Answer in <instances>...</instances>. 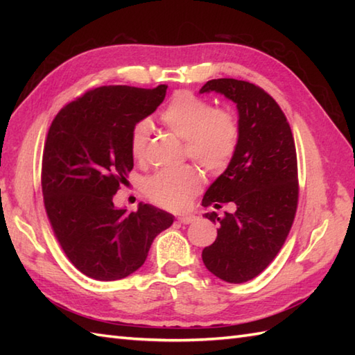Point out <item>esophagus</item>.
<instances>
[{"mask_svg":"<svg viewBox=\"0 0 355 355\" xmlns=\"http://www.w3.org/2000/svg\"><path fill=\"white\" fill-rule=\"evenodd\" d=\"M195 220H197V216L191 215V214L180 215V216H178V223H182V224H191V223H193Z\"/></svg>","mask_w":355,"mask_h":355,"instance_id":"34e87169","label":"esophagus"}]
</instances>
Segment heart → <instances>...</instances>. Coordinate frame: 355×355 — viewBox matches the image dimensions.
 Here are the masks:
<instances>
[{
  "label": "heart",
  "instance_id": "1",
  "mask_svg": "<svg viewBox=\"0 0 355 355\" xmlns=\"http://www.w3.org/2000/svg\"><path fill=\"white\" fill-rule=\"evenodd\" d=\"M166 128L184 139L186 150L207 171H221L235 154L239 137L236 119L229 111L214 110L212 105L189 92L171 97L160 114ZM153 123L141 119L132 126L130 148L134 158L145 157ZM201 186V173L192 164L163 169L145 182L150 200L169 209H182Z\"/></svg>",
  "mask_w": 355,
  "mask_h": 355
}]
</instances>
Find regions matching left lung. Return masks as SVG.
Instances as JSON below:
<instances>
[{"label":"left lung","instance_id":"8db88e82","mask_svg":"<svg viewBox=\"0 0 355 355\" xmlns=\"http://www.w3.org/2000/svg\"><path fill=\"white\" fill-rule=\"evenodd\" d=\"M212 92L236 105L239 137L202 206L220 209V202L232 201L236 212L205 215L220 227L201 256L210 273L243 284L267 268L291 229L297 207L296 148L282 110L263 89L238 79H212L200 89Z\"/></svg>","mask_w":355,"mask_h":355}]
</instances>
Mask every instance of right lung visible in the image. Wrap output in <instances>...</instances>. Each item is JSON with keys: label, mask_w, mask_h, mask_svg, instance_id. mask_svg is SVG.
Returning <instances> with one entry per match:
<instances>
[{"label": "right lung", "mask_w": 355, "mask_h": 355, "mask_svg": "<svg viewBox=\"0 0 355 355\" xmlns=\"http://www.w3.org/2000/svg\"><path fill=\"white\" fill-rule=\"evenodd\" d=\"M168 85H107L67 105L53 120L42 155V193L51 227L71 263L96 281H117L146 261L173 215L139 202L116 207L134 168L132 126L158 108Z\"/></svg>", "instance_id": "1"}]
</instances>
